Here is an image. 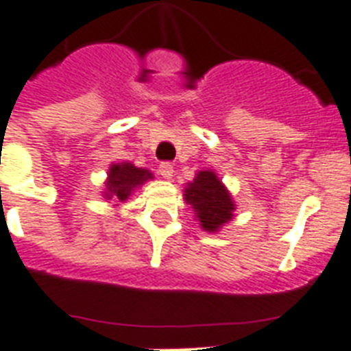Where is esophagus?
<instances>
[{
	"label": "esophagus",
	"instance_id": "34e87169",
	"mask_svg": "<svg viewBox=\"0 0 351 351\" xmlns=\"http://www.w3.org/2000/svg\"><path fill=\"white\" fill-rule=\"evenodd\" d=\"M158 173L164 176V178H167V180H169V178H173V173H175V169H173V165H171L169 162H162L158 167Z\"/></svg>",
	"mask_w": 351,
	"mask_h": 351
}]
</instances>
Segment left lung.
I'll use <instances>...</instances> for the list:
<instances>
[{
  "mask_svg": "<svg viewBox=\"0 0 351 351\" xmlns=\"http://www.w3.org/2000/svg\"><path fill=\"white\" fill-rule=\"evenodd\" d=\"M184 198L197 215L200 228L209 233L219 231L233 219V198L215 171H198L184 189Z\"/></svg>",
  "mask_w": 351,
  "mask_h": 351,
  "instance_id": "obj_1",
  "label": "left lung"
}]
</instances>
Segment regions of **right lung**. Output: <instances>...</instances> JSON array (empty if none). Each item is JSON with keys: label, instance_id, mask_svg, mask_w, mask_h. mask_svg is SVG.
I'll list each match as a JSON object with an SVG mask.
<instances>
[{"label": "right lung", "instance_id": "add662e5", "mask_svg": "<svg viewBox=\"0 0 351 351\" xmlns=\"http://www.w3.org/2000/svg\"><path fill=\"white\" fill-rule=\"evenodd\" d=\"M151 178H153L151 171L136 167L131 162L112 164L111 169H109V175H107L104 197L107 200L112 198L114 202H125L136 187H140L143 182L151 180Z\"/></svg>", "mask_w": 351, "mask_h": 351}]
</instances>
